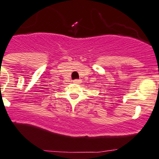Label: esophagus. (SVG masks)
Masks as SVG:
<instances>
[{
	"label": "esophagus",
	"instance_id": "obj_1",
	"mask_svg": "<svg viewBox=\"0 0 159 159\" xmlns=\"http://www.w3.org/2000/svg\"><path fill=\"white\" fill-rule=\"evenodd\" d=\"M73 82H74V84H80V83H81V80H79V79L74 80V81H73Z\"/></svg>",
	"mask_w": 159,
	"mask_h": 159
}]
</instances>
